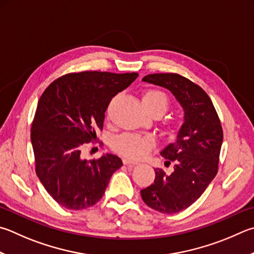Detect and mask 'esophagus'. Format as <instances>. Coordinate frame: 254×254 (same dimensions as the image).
I'll use <instances>...</instances> for the list:
<instances>
[{
  "instance_id": "34e87169",
  "label": "esophagus",
  "mask_w": 254,
  "mask_h": 254,
  "mask_svg": "<svg viewBox=\"0 0 254 254\" xmlns=\"http://www.w3.org/2000/svg\"><path fill=\"white\" fill-rule=\"evenodd\" d=\"M123 164H124V165H131V167H134V165L137 164V162H132L131 160L124 158V159H123Z\"/></svg>"
}]
</instances>
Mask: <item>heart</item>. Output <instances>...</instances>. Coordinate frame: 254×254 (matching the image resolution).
Wrapping results in <instances>:
<instances>
[{"label": "heart", "instance_id": "heart-1", "mask_svg": "<svg viewBox=\"0 0 254 254\" xmlns=\"http://www.w3.org/2000/svg\"><path fill=\"white\" fill-rule=\"evenodd\" d=\"M142 102L151 114L158 113L160 115L167 111L170 104L168 96L158 90L146 91L142 96ZM112 147L128 159L137 160L150 153L153 147V141L149 136L124 133L115 137Z\"/></svg>", "mask_w": 254, "mask_h": 254}]
</instances>
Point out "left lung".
<instances>
[{
  "label": "left lung",
  "mask_w": 254,
  "mask_h": 254,
  "mask_svg": "<svg viewBox=\"0 0 254 254\" xmlns=\"http://www.w3.org/2000/svg\"><path fill=\"white\" fill-rule=\"evenodd\" d=\"M142 81L172 92L184 110V123L177 141L161 151L174 163L167 174L154 169L153 184L141 190L144 203L161 213H178L199 199L218 173L223 130L214 105L205 91L177 73H155Z\"/></svg>",
  "instance_id": "1"
}]
</instances>
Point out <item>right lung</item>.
I'll return each mask as SVG.
<instances>
[{
    "label": "right lung",
    "mask_w": 254,
    "mask_h": 254,
    "mask_svg": "<svg viewBox=\"0 0 254 254\" xmlns=\"http://www.w3.org/2000/svg\"><path fill=\"white\" fill-rule=\"evenodd\" d=\"M137 73L85 71L53 81L38 102L31 128L35 172L49 194L68 210L98 203L122 160L107 154L91 161L81 156L84 143L96 141L113 96Z\"/></svg>",
    "instance_id": "1"
}]
</instances>
